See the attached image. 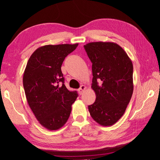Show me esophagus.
Returning a JSON list of instances; mask_svg holds the SVG:
<instances>
[{
	"label": "esophagus",
	"mask_w": 160,
	"mask_h": 160,
	"mask_svg": "<svg viewBox=\"0 0 160 160\" xmlns=\"http://www.w3.org/2000/svg\"><path fill=\"white\" fill-rule=\"evenodd\" d=\"M86 86L85 85H82L81 87H80V88L78 89V92H79V93L80 94V95H81V94H83V92H84V91L86 89Z\"/></svg>",
	"instance_id": "obj_1"
}]
</instances>
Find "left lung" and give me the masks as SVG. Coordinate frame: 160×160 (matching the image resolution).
<instances>
[{
    "label": "left lung",
    "mask_w": 160,
    "mask_h": 160,
    "mask_svg": "<svg viewBox=\"0 0 160 160\" xmlns=\"http://www.w3.org/2000/svg\"><path fill=\"white\" fill-rule=\"evenodd\" d=\"M92 62L91 88L96 99L88 106L94 121L111 126L122 117L133 91V64L122 47L113 42H91L84 45Z\"/></svg>",
    "instance_id": "left-lung-1"
}]
</instances>
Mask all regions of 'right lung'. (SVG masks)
<instances>
[{
  "instance_id": "obj_1",
  "label": "right lung",
  "mask_w": 160,
  "mask_h": 160,
  "mask_svg": "<svg viewBox=\"0 0 160 160\" xmlns=\"http://www.w3.org/2000/svg\"><path fill=\"white\" fill-rule=\"evenodd\" d=\"M77 46L78 43L38 47L24 72L23 87L28 105L39 123L50 131L66 123L78 95L67 89L61 71L65 58Z\"/></svg>"
}]
</instances>
